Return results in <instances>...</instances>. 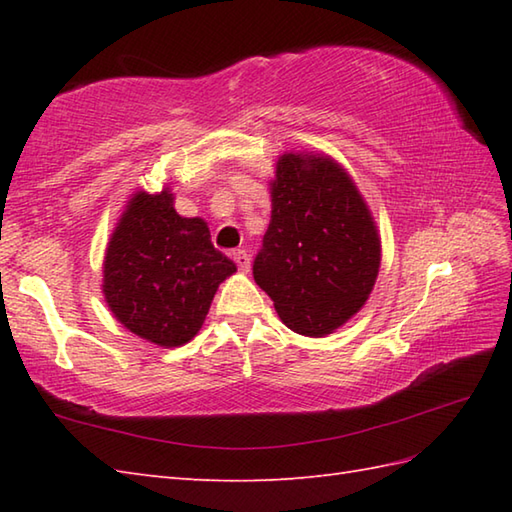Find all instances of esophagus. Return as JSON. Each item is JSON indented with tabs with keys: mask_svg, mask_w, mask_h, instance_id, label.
I'll list each match as a JSON object with an SVG mask.
<instances>
[{
	"mask_svg": "<svg viewBox=\"0 0 512 512\" xmlns=\"http://www.w3.org/2000/svg\"><path fill=\"white\" fill-rule=\"evenodd\" d=\"M233 259H235V264H237L239 270H242V273H248V270H250V255L246 253V250H235Z\"/></svg>",
	"mask_w": 512,
	"mask_h": 512,
	"instance_id": "obj_1",
	"label": "esophagus"
}]
</instances>
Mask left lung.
<instances>
[{
	"mask_svg": "<svg viewBox=\"0 0 512 512\" xmlns=\"http://www.w3.org/2000/svg\"><path fill=\"white\" fill-rule=\"evenodd\" d=\"M270 193L273 213L253 277L290 330L330 334L374 288L376 224L352 178L330 158L284 154Z\"/></svg>",
	"mask_w": 512,
	"mask_h": 512,
	"instance_id": "left-lung-1",
	"label": "left lung"
}]
</instances>
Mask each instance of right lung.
<instances>
[{
    "instance_id": "1",
    "label": "right lung",
    "mask_w": 512,
    "mask_h": 512,
    "mask_svg": "<svg viewBox=\"0 0 512 512\" xmlns=\"http://www.w3.org/2000/svg\"><path fill=\"white\" fill-rule=\"evenodd\" d=\"M235 270L204 220L178 215L169 191H140L107 244L103 292L129 332L176 347L198 334L217 286Z\"/></svg>"
}]
</instances>
